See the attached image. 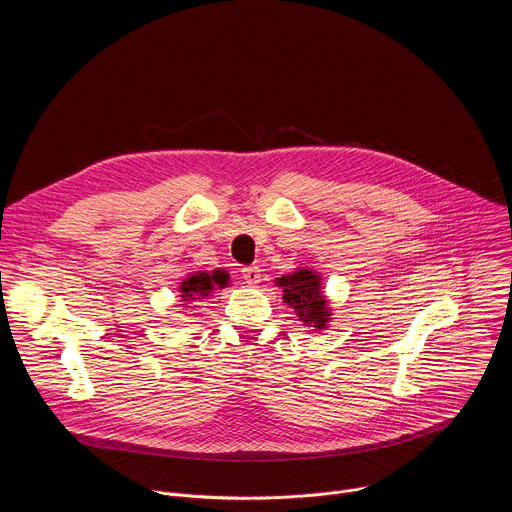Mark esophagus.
<instances>
[{"label": "esophagus", "instance_id": "34e87169", "mask_svg": "<svg viewBox=\"0 0 512 512\" xmlns=\"http://www.w3.org/2000/svg\"><path fill=\"white\" fill-rule=\"evenodd\" d=\"M243 273V279L249 283V285H257L261 281V269L257 265H249V267H243L241 269Z\"/></svg>", "mask_w": 512, "mask_h": 512}]
</instances>
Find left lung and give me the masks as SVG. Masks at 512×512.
<instances>
[{
    "mask_svg": "<svg viewBox=\"0 0 512 512\" xmlns=\"http://www.w3.org/2000/svg\"><path fill=\"white\" fill-rule=\"evenodd\" d=\"M283 289V302L294 308L304 326L324 330L330 322V310L322 296V279L314 269L300 267L294 273L277 279Z\"/></svg>",
    "mask_w": 512,
    "mask_h": 512,
    "instance_id": "obj_1",
    "label": "left lung"
}]
</instances>
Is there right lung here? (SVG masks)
Instances as JSON below:
<instances>
[{
	"instance_id": "right-lung-1",
	"label": "right lung",
	"mask_w": 512,
	"mask_h": 512,
	"mask_svg": "<svg viewBox=\"0 0 512 512\" xmlns=\"http://www.w3.org/2000/svg\"><path fill=\"white\" fill-rule=\"evenodd\" d=\"M229 285V273L225 269H214L212 273L208 271H196L190 273L182 283H180V298L182 302H200L214 294V289H223ZM184 306V304H180Z\"/></svg>"
}]
</instances>
